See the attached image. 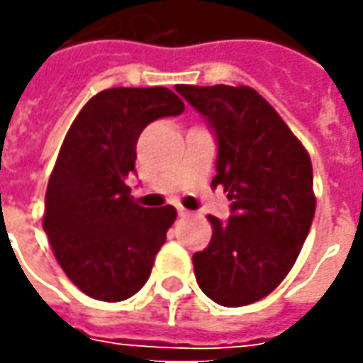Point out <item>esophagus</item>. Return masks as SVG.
I'll use <instances>...</instances> for the list:
<instances>
[{
    "label": "esophagus",
    "mask_w": 363,
    "mask_h": 363,
    "mask_svg": "<svg viewBox=\"0 0 363 363\" xmlns=\"http://www.w3.org/2000/svg\"><path fill=\"white\" fill-rule=\"evenodd\" d=\"M187 213H189V211H187L186 208H182V206H177V216H179V218H186Z\"/></svg>",
    "instance_id": "1"
}]
</instances>
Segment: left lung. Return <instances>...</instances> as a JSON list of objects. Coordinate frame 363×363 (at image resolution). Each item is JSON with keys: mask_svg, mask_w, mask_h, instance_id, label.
<instances>
[{"mask_svg": "<svg viewBox=\"0 0 363 363\" xmlns=\"http://www.w3.org/2000/svg\"><path fill=\"white\" fill-rule=\"evenodd\" d=\"M208 121L218 143L216 177L232 216L213 225L210 245L194 254L201 291L238 308L266 298L296 264L315 213L310 155L278 111L252 87L176 85Z\"/></svg>", "mask_w": 363, "mask_h": 363, "instance_id": "8db88e82", "label": "left lung"}]
</instances>
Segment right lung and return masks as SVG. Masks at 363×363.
<instances>
[{
	"mask_svg": "<svg viewBox=\"0 0 363 363\" xmlns=\"http://www.w3.org/2000/svg\"><path fill=\"white\" fill-rule=\"evenodd\" d=\"M184 109L167 87H111L85 104L63 140L43 230L67 278L96 300H128L152 274L177 213L138 206L125 179L135 172L140 133Z\"/></svg>",
	"mask_w": 363,
	"mask_h": 363,
	"instance_id": "right-lung-1",
	"label": "right lung"
}]
</instances>
